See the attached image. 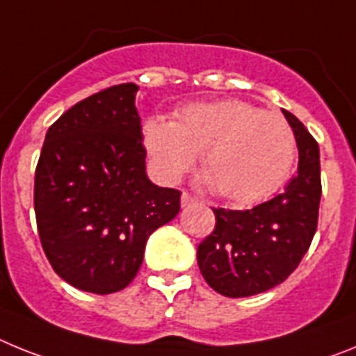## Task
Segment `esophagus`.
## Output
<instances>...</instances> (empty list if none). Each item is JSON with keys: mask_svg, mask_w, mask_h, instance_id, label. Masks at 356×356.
Instances as JSON below:
<instances>
[{"mask_svg": "<svg viewBox=\"0 0 356 356\" xmlns=\"http://www.w3.org/2000/svg\"><path fill=\"white\" fill-rule=\"evenodd\" d=\"M195 200H197L195 197H191L188 191H182V195H181V206H182V208H188V206L195 202Z\"/></svg>", "mask_w": 356, "mask_h": 356, "instance_id": "1", "label": "esophagus"}]
</instances>
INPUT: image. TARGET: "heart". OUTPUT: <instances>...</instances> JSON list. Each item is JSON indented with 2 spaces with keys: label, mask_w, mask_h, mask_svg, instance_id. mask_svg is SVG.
I'll return each instance as SVG.
<instances>
[{
  "label": "heart",
  "mask_w": 356,
  "mask_h": 356,
  "mask_svg": "<svg viewBox=\"0 0 356 356\" xmlns=\"http://www.w3.org/2000/svg\"><path fill=\"white\" fill-rule=\"evenodd\" d=\"M141 140L157 177L175 182L202 150L204 184L238 204L265 199L283 184L296 156L283 116L240 100L191 104L174 122L150 116Z\"/></svg>",
  "instance_id": "obj_1"
}]
</instances>
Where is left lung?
<instances>
[{
	"mask_svg": "<svg viewBox=\"0 0 356 356\" xmlns=\"http://www.w3.org/2000/svg\"><path fill=\"white\" fill-rule=\"evenodd\" d=\"M299 150L298 174L283 193L252 209H213L215 231L197 249L204 280L225 298H249L283 283L312 243L321 202L319 145L283 111Z\"/></svg>",
	"mask_w": 356,
	"mask_h": 356,
	"instance_id": "8db88e82",
	"label": "left lung"
}]
</instances>
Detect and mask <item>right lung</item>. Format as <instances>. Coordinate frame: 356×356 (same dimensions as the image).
<instances>
[{
    "label": "right lung",
    "instance_id": "right-lung-1",
    "mask_svg": "<svg viewBox=\"0 0 356 356\" xmlns=\"http://www.w3.org/2000/svg\"><path fill=\"white\" fill-rule=\"evenodd\" d=\"M136 84L73 105L46 132L33 206L46 258L75 289L113 293L143 264L148 236L181 209V191L147 175Z\"/></svg>",
    "mask_w": 356,
    "mask_h": 356
}]
</instances>
